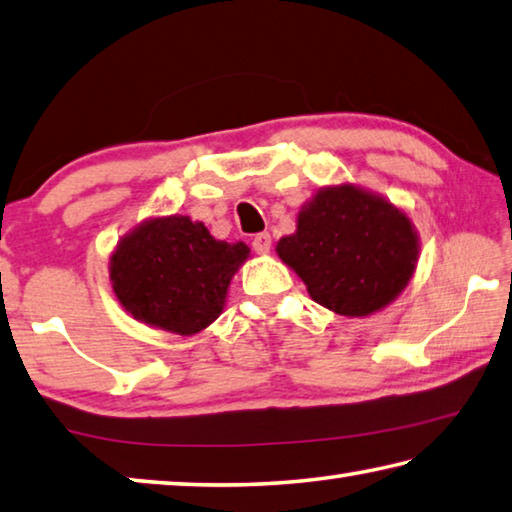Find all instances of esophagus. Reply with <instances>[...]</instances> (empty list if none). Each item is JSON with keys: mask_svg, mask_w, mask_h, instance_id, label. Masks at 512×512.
<instances>
[{"mask_svg": "<svg viewBox=\"0 0 512 512\" xmlns=\"http://www.w3.org/2000/svg\"><path fill=\"white\" fill-rule=\"evenodd\" d=\"M251 247H254L256 254H270L272 236L270 233H256L254 240H251Z\"/></svg>", "mask_w": 512, "mask_h": 512, "instance_id": "obj_1", "label": "esophagus"}]
</instances>
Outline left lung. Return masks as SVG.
<instances>
[{"label": "left lung", "instance_id": "8db88e82", "mask_svg": "<svg viewBox=\"0 0 512 512\" xmlns=\"http://www.w3.org/2000/svg\"><path fill=\"white\" fill-rule=\"evenodd\" d=\"M276 251L319 306L366 317L407 288L418 263V236L407 215L384 197L342 184L321 188L303 206L297 231L281 238Z\"/></svg>", "mask_w": 512, "mask_h": 512}]
</instances>
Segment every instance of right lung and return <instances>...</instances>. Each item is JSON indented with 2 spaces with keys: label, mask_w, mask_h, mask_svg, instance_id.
<instances>
[{
  "label": "right lung",
  "mask_w": 512,
  "mask_h": 512,
  "mask_svg": "<svg viewBox=\"0 0 512 512\" xmlns=\"http://www.w3.org/2000/svg\"><path fill=\"white\" fill-rule=\"evenodd\" d=\"M245 242L215 240L202 222L168 215L139 224L116 245V299L148 326L195 335L220 317L229 283L247 261Z\"/></svg>",
  "instance_id": "1"
}]
</instances>
